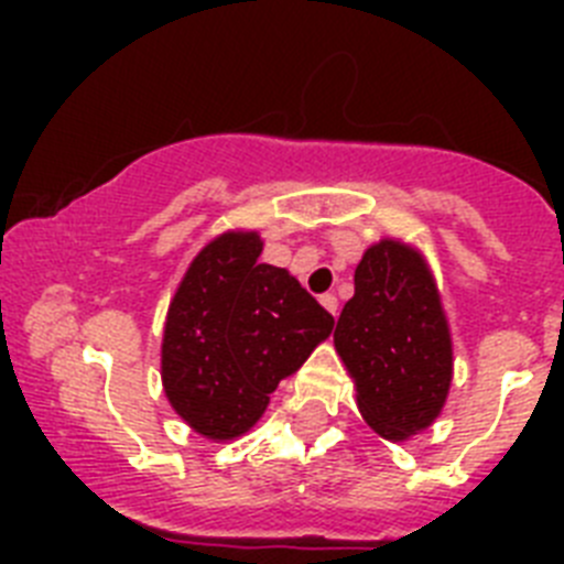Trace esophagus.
Listing matches in <instances>:
<instances>
[{
  "label": "esophagus",
  "instance_id": "1",
  "mask_svg": "<svg viewBox=\"0 0 564 564\" xmlns=\"http://www.w3.org/2000/svg\"><path fill=\"white\" fill-rule=\"evenodd\" d=\"M318 302H322V307H325L327 313H333V316H336V313H338V299L333 296V293H322V296H318Z\"/></svg>",
  "mask_w": 564,
  "mask_h": 564
}]
</instances>
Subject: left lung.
I'll return each mask as SVG.
<instances>
[{"mask_svg":"<svg viewBox=\"0 0 564 564\" xmlns=\"http://www.w3.org/2000/svg\"><path fill=\"white\" fill-rule=\"evenodd\" d=\"M333 344L356 383L358 412L381 437L410 441L443 412L455 372L452 333L415 246L383 237L364 251Z\"/></svg>","mask_w":564,"mask_h":564,"instance_id":"obj_1","label":"left lung"}]
</instances>
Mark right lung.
<instances>
[{
  "mask_svg": "<svg viewBox=\"0 0 564 564\" xmlns=\"http://www.w3.org/2000/svg\"><path fill=\"white\" fill-rule=\"evenodd\" d=\"M259 231L214 237L169 302L161 378L172 410L214 443L246 435L279 381L333 333V316L291 271L259 262Z\"/></svg>",
  "mask_w": 564,
  "mask_h": 564,
  "instance_id": "add662e5",
  "label": "right lung"
}]
</instances>
